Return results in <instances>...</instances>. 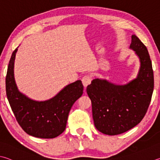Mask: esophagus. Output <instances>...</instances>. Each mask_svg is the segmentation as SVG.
Returning a JSON list of instances; mask_svg holds the SVG:
<instances>
[{"instance_id": "1", "label": "esophagus", "mask_w": 160, "mask_h": 160, "mask_svg": "<svg viewBox=\"0 0 160 160\" xmlns=\"http://www.w3.org/2000/svg\"><path fill=\"white\" fill-rule=\"evenodd\" d=\"M91 81H92V78L91 76H89V75H85V76H84L82 79V82L85 88H86L87 86L91 83Z\"/></svg>"}]
</instances>
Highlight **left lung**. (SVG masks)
<instances>
[{
	"mask_svg": "<svg viewBox=\"0 0 160 160\" xmlns=\"http://www.w3.org/2000/svg\"><path fill=\"white\" fill-rule=\"evenodd\" d=\"M130 48L141 61L137 78L124 85L97 78L87 88L94 125L104 134H120L137 125L146 115L152 98L154 76L148 52L136 35H132Z\"/></svg>",
	"mask_w": 160,
	"mask_h": 160,
	"instance_id": "8db88e82",
	"label": "left lung"
}]
</instances>
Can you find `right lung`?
I'll use <instances>...</instances> for the list:
<instances>
[{"label": "right lung", "instance_id": "1", "mask_svg": "<svg viewBox=\"0 0 160 160\" xmlns=\"http://www.w3.org/2000/svg\"><path fill=\"white\" fill-rule=\"evenodd\" d=\"M17 48L12 54L5 79L6 94L17 122L28 135L53 138L64 132L68 113L83 94L81 80L65 87L50 100L36 101L19 92L14 77V63Z\"/></svg>", "mask_w": 160, "mask_h": 160}]
</instances>
